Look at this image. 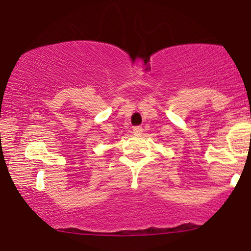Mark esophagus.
Listing matches in <instances>:
<instances>
[{
  "instance_id": "1",
  "label": "esophagus",
  "mask_w": 251,
  "mask_h": 251,
  "mask_svg": "<svg viewBox=\"0 0 251 251\" xmlns=\"http://www.w3.org/2000/svg\"><path fill=\"white\" fill-rule=\"evenodd\" d=\"M142 127H140V126H135L134 128H133V133H134V135H141L142 134Z\"/></svg>"
}]
</instances>
